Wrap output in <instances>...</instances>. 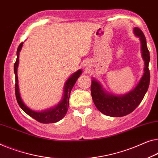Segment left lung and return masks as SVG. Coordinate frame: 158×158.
I'll use <instances>...</instances> for the list:
<instances>
[{
    "instance_id": "obj_1",
    "label": "left lung",
    "mask_w": 158,
    "mask_h": 158,
    "mask_svg": "<svg viewBox=\"0 0 158 158\" xmlns=\"http://www.w3.org/2000/svg\"><path fill=\"white\" fill-rule=\"evenodd\" d=\"M134 32L141 42V50L145 61L144 74L139 84L131 92L123 96H115L105 92L101 84L93 80L91 93L94 104L102 114L112 117H121L133 112L138 106L146 94L150 84V52L147 47L146 39L140 28H134Z\"/></svg>"
}]
</instances>
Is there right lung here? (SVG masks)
Masks as SVG:
<instances>
[{
	"label": "right lung",
	"instance_id": "add662e5",
	"mask_svg": "<svg viewBox=\"0 0 158 158\" xmlns=\"http://www.w3.org/2000/svg\"><path fill=\"white\" fill-rule=\"evenodd\" d=\"M23 42H21L20 45L18 46L17 49V59L14 64V72L15 75V97L17 99L18 103L20 107L30 116L33 118L37 121L42 123H56L61 119L63 118L67 114L68 108H69V99L70 96V93L74 86V84L76 83L77 79L79 78L80 74H81V70H79L75 72L70 78L67 80L64 86V94L63 96L62 101L59 104L52 109L44 110L42 112H35L34 110H30L29 108L27 107L23 102L21 99L20 93H19L18 88V66L19 63V52H20L21 48H22Z\"/></svg>",
	"mask_w": 158,
	"mask_h": 158
}]
</instances>
